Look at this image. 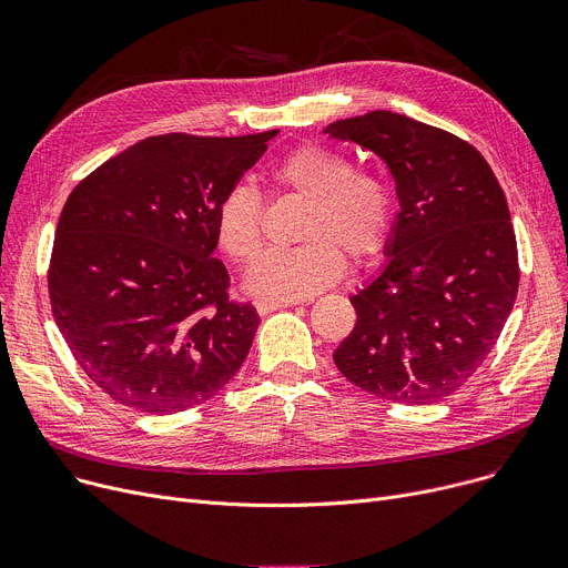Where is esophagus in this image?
Masks as SVG:
<instances>
[{
	"mask_svg": "<svg viewBox=\"0 0 568 568\" xmlns=\"http://www.w3.org/2000/svg\"><path fill=\"white\" fill-rule=\"evenodd\" d=\"M300 302H272V300H257L255 302V308H257V313L260 315H268V313H274V311H281V308H292V306H296Z\"/></svg>",
	"mask_w": 568,
	"mask_h": 568,
	"instance_id": "34e87169",
	"label": "esophagus"
}]
</instances>
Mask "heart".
<instances>
[{
  "label": "heart",
  "instance_id": "heart-1",
  "mask_svg": "<svg viewBox=\"0 0 568 568\" xmlns=\"http://www.w3.org/2000/svg\"><path fill=\"white\" fill-rule=\"evenodd\" d=\"M278 193L306 200L296 239L300 246L264 253L246 274V290L276 302L304 300L334 285L354 266L373 264L389 246L394 197L377 174L354 170L352 161L320 142L296 144L274 168ZM264 206L248 186H232L216 204L219 248L246 264L262 248Z\"/></svg>",
  "mask_w": 568,
  "mask_h": 568
}]
</instances>
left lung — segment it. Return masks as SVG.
<instances>
[{
    "mask_svg": "<svg viewBox=\"0 0 568 568\" xmlns=\"http://www.w3.org/2000/svg\"><path fill=\"white\" fill-rule=\"evenodd\" d=\"M326 133L375 152L400 200L392 260L349 300L356 324L334 362L384 400L452 396L486 362L518 294V244L497 176L469 142L389 110Z\"/></svg>",
    "mask_w": 568,
    "mask_h": 568,
    "instance_id": "1",
    "label": "left lung"
}]
</instances>
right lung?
Masks as SVG:
<instances>
[{
  "label": "right lung",
  "instance_id": "obj_1",
  "mask_svg": "<svg viewBox=\"0 0 568 568\" xmlns=\"http://www.w3.org/2000/svg\"><path fill=\"white\" fill-rule=\"evenodd\" d=\"M278 131L165 133L112 156L69 195L48 268L54 322L119 405L174 414L242 368L260 315L230 300L214 212Z\"/></svg>",
  "mask_w": 568,
  "mask_h": 568
}]
</instances>
